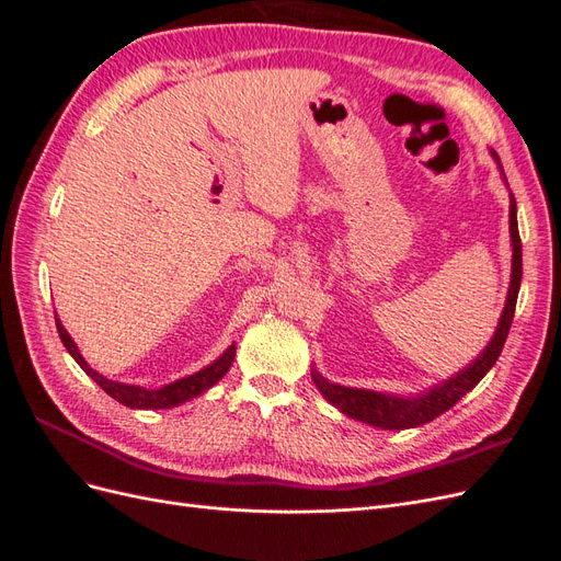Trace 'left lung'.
Listing matches in <instances>:
<instances>
[{
  "label": "left lung",
  "instance_id": "obj_1",
  "mask_svg": "<svg viewBox=\"0 0 561 561\" xmlns=\"http://www.w3.org/2000/svg\"><path fill=\"white\" fill-rule=\"evenodd\" d=\"M511 239H513V274H511V290H507L505 309L501 313L499 328L494 336H491V342L466 369H461L451 379L443 381L416 398L383 396V393H377V390L346 388L339 383H330L325 377H320L313 369L311 371L313 383L318 386L320 393L325 396V400L332 402L336 410L344 412L346 416L358 419L363 423H369V426L383 428V431L416 428V426H423V423L437 419L439 414H445L447 410H451V407L461 400L468 390L478 386L486 371L494 367L515 318L519 283H522V241H519V229H517V203L513 194H511Z\"/></svg>",
  "mask_w": 561,
  "mask_h": 561
}]
</instances>
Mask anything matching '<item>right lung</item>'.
<instances>
[{
	"instance_id": "obj_1",
	"label": "right lung",
	"mask_w": 561,
	"mask_h": 561,
	"mask_svg": "<svg viewBox=\"0 0 561 561\" xmlns=\"http://www.w3.org/2000/svg\"><path fill=\"white\" fill-rule=\"evenodd\" d=\"M56 328H58V334L62 339L67 353H70L72 358L79 363V367L87 371V375L100 388H103L110 398L130 407V410H168V407H178L186 400L206 393L210 386H215L219 379L227 375L231 363H233V355H236V346L231 344L213 365L203 367L201 371H194V375L178 379V381L161 386V388H145V386H133V383H118V381H112L103 375H98V371L91 369L89 363L81 358L77 344L72 342V336L67 334V330L62 328V322L58 318H56Z\"/></svg>"
}]
</instances>
